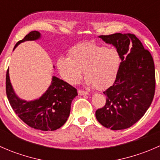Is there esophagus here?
I'll return each instance as SVG.
<instances>
[{"instance_id":"obj_1","label":"esophagus","mask_w":160,"mask_h":160,"mask_svg":"<svg viewBox=\"0 0 160 160\" xmlns=\"http://www.w3.org/2000/svg\"><path fill=\"white\" fill-rule=\"evenodd\" d=\"M78 94L79 95H88V92L84 91V90H78Z\"/></svg>"}]
</instances>
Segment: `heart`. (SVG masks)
<instances>
[{"label":"heart","instance_id":"1","mask_svg":"<svg viewBox=\"0 0 160 160\" xmlns=\"http://www.w3.org/2000/svg\"><path fill=\"white\" fill-rule=\"evenodd\" d=\"M119 65L117 50L93 42L76 45L69 51V58L61 57L57 62L61 76L69 83L77 84L83 70L87 84L100 90L114 81Z\"/></svg>","mask_w":160,"mask_h":160}]
</instances>
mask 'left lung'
Listing matches in <instances>:
<instances>
[{"label":"left lung","mask_w":160,"mask_h":160,"mask_svg":"<svg viewBox=\"0 0 160 160\" xmlns=\"http://www.w3.org/2000/svg\"><path fill=\"white\" fill-rule=\"evenodd\" d=\"M117 49L122 59L112 86L104 91L106 104L95 113L107 128L122 130L136 123L151 105L156 76L152 56L133 34L100 35Z\"/></svg>","instance_id":"obj_1"}]
</instances>
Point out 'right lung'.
<instances>
[{"label":"right lung","mask_w":160,"mask_h":160,"mask_svg":"<svg viewBox=\"0 0 160 160\" xmlns=\"http://www.w3.org/2000/svg\"><path fill=\"white\" fill-rule=\"evenodd\" d=\"M40 38V32L32 31L16 43L14 49L23 42L34 41ZM6 93L16 114L31 128L42 131H54L62 126L70 115L72 101L77 96L75 88L52 77L51 85L42 96L35 101H24L13 90L8 70L6 73Z\"/></svg>","instance_id":"obj_1"}]
</instances>
